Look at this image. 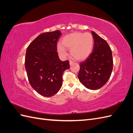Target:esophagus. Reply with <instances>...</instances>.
Listing matches in <instances>:
<instances>
[{
    "label": "esophagus",
    "mask_w": 133,
    "mask_h": 133,
    "mask_svg": "<svg viewBox=\"0 0 133 133\" xmlns=\"http://www.w3.org/2000/svg\"><path fill=\"white\" fill-rule=\"evenodd\" d=\"M73 64H74V62H72V61H70V62H69V64H70V66L73 65Z\"/></svg>",
    "instance_id": "34e87169"
}]
</instances>
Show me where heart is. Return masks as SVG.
Returning a JSON list of instances; mask_svg holds the SVG:
<instances>
[{
	"mask_svg": "<svg viewBox=\"0 0 133 133\" xmlns=\"http://www.w3.org/2000/svg\"><path fill=\"white\" fill-rule=\"evenodd\" d=\"M62 44H57V50L60 57L65 58L68 53L65 48L70 49L71 55L77 60L85 59L91 54L94 39L89 33L74 32L62 38Z\"/></svg>",
	"mask_w": 133,
	"mask_h": 133,
	"instance_id": "b5f03b06",
	"label": "heart"
}]
</instances>
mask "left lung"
Listing matches in <instances>:
<instances>
[{"mask_svg":"<svg viewBox=\"0 0 133 133\" xmlns=\"http://www.w3.org/2000/svg\"><path fill=\"white\" fill-rule=\"evenodd\" d=\"M94 38L92 52L85 61L80 63L78 78L90 90L99 89L110 78L113 66L112 51L108 43L92 31Z\"/></svg>","mask_w":133,"mask_h":133,"instance_id":"obj_1","label":"left lung"}]
</instances>
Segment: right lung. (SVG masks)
Returning <instances> with one entry per match:
<instances>
[{
  "instance_id": "obj_1",
  "label": "right lung",
  "mask_w": 133,
  "mask_h": 133,
  "mask_svg": "<svg viewBox=\"0 0 133 133\" xmlns=\"http://www.w3.org/2000/svg\"><path fill=\"white\" fill-rule=\"evenodd\" d=\"M59 30L40 34L28 46L25 67L32 88L38 94L50 97L59 91L63 74L70 67L69 62H62L57 53Z\"/></svg>"
}]
</instances>
